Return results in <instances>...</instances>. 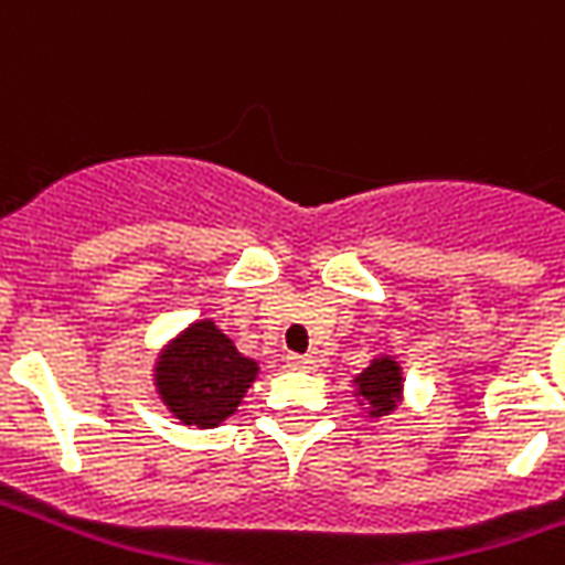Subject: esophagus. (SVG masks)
Instances as JSON below:
<instances>
[{"mask_svg": "<svg viewBox=\"0 0 565 565\" xmlns=\"http://www.w3.org/2000/svg\"><path fill=\"white\" fill-rule=\"evenodd\" d=\"M284 360H287V366L290 369H315L318 366V360L308 354H287Z\"/></svg>", "mask_w": 565, "mask_h": 565, "instance_id": "1", "label": "esophagus"}]
</instances>
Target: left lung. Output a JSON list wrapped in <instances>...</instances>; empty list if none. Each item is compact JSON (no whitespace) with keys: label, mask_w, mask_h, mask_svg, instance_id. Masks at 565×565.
<instances>
[{"label":"left lung","mask_w":565,"mask_h":565,"mask_svg":"<svg viewBox=\"0 0 565 565\" xmlns=\"http://www.w3.org/2000/svg\"><path fill=\"white\" fill-rule=\"evenodd\" d=\"M356 396L369 405V415H391L403 399V369L393 356H379L354 379Z\"/></svg>","instance_id":"8db88e82"}]
</instances>
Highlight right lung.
Returning <instances> with one entry per match:
<instances>
[{"mask_svg":"<svg viewBox=\"0 0 565 565\" xmlns=\"http://www.w3.org/2000/svg\"><path fill=\"white\" fill-rule=\"evenodd\" d=\"M257 363L238 354L214 320L190 323L157 360V393L181 424L211 429L233 415L257 379Z\"/></svg>","mask_w":565,"mask_h":565,"instance_id":"right-lung-1","label":"right lung"}]
</instances>
